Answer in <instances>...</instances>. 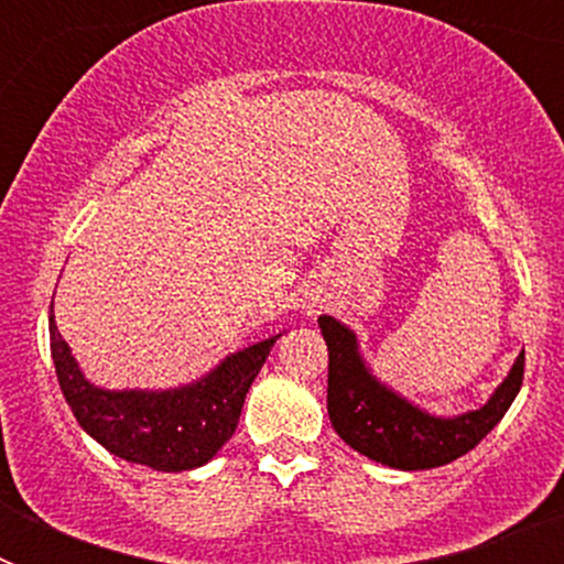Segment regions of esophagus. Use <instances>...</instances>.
<instances>
[{"label":"esophagus","mask_w":564,"mask_h":564,"mask_svg":"<svg viewBox=\"0 0 564 564\" xmlns=\"http://www.w3.org/2000/svg\"><path fill=\"white\" fill-rule=\"evenodd\" d=\"M318 307H322V299L311 296V299H307V302H305V313H307V316H316Z\"/></svg>","instance_id":"esophagus-1"}]
</instances>
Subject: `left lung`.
Masks as SVG:
<instances>
[{
	"label": "left lung",
	"instance_id": "obj_1",
	"mask_svg": "<svg viewBox=\"0 0 564 564\" xmlns=\"http://www.w3.org/2000/svg\"><path fill=\"white\" fill-rule=\"evenodd\" d=\"M327 341V415L333 430L358 455L390 468H437L471 452L495 430L522 387L525 352L480 410L432 415L372 376L356 333L333 316H318Z\"/></svg>",
	"mask_w": 564,
	"mask_h": 564
}]
</instances>
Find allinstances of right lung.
<instances>
[{
  "mask_svg": "<svg viewBox=\"0 0 564 564\" xmlns=\"http://www.w3.org/2000/svg\"><path fill=\"white\" fill-rule=\"evenodd\" d=\"M282 336V333H279ZM279 336L223 358L212 372L172 390H104L87 381L56 327L50 305V352L69 410L104 449L154 471L206 466L234 435L253 378Z\"/></svg>",
  "mask_w": 564,
  "mask_h": 564,
  "instance_id": "1",
  "label": "right lung"
}]
</instances>
